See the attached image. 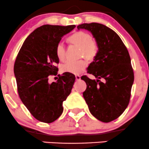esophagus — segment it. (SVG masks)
I'll list each match as a JSON object with an SVG mask.
<instances>
[{"mask_svg":"<svg viewBox=\"0 0 149 149\" xmlns=\"http://www.w3.org/2000/svg\"><path fill=\"white\" fill-rule=\"evenodd\" d=\"M76 80H80V75H76Z\"/></svg>","mask_w":149,"mask_h":149,"instance_id":"esophagus-1","label":"esophagus"}]
</instances>
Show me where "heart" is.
Masks as SVG:
<instances>
[{
  "label": "heart",
  "instance_id": "obj_1",
  "mask_svg": "<svg viewBox=\"0 0 149 149\" xmlns=\"http://www.w3.org/2000/svg\"><path fill=\"white\" fill-rule=\"evenodd\" d=\"M69 40L72 43L80 47V55L84 56L89 59H94L98 54L99 45L95 40H92V36L85 31H78L69 37ZM56 54L60 60H64L66 57V48L63 42H59L56 47ZM87 66L86 61L67 60L61 66L63 72H68L73 74H79Z\"/></svg>",
  "mask_w": 149,
  "mask_h": 149
}]
</instances>
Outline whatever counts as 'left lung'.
<instances>
[{
    "instance_id": "obj_1",
    "label": "left lung",
    "mask_w": 149,
    "mask_h": 149,
    "mask_svg": "<svg viewBox=\"0 0 149 149\" xmlns=\"http://www.w3.org/2000/svg\"><path fill=\"white\" fill-rule=\"evenodd\" d=\"M90 31L99 45V52L89 65L88 73L97 80L83 76L87 88L83 97L92 115L109 123L119 117L129 104L134 72L127 47L119 36L99 23L77 26Z\"/></svg>"
}]
</instances>
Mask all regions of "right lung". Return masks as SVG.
<instances>
[{
	"label": "right lung",
	"mask_w": 149,
	"mask_h": 149,
	"mask_svg": "<svg viewBox=\"0 0 149 149\" xmlns=\"http://www.w3.org/2000/svg\"><path fill=\"white\" fill-rule=\"evenodd\" d=\"M76 27L45 24L34 30L24 42L14 65L19 98L31 115L40 122H54L63 112V102L71 93L76 77L64 73L56 82L59 58L56 47L61 38Z\"/></svg>",
	"instance_id": "obj_1"
}]
</instances>
